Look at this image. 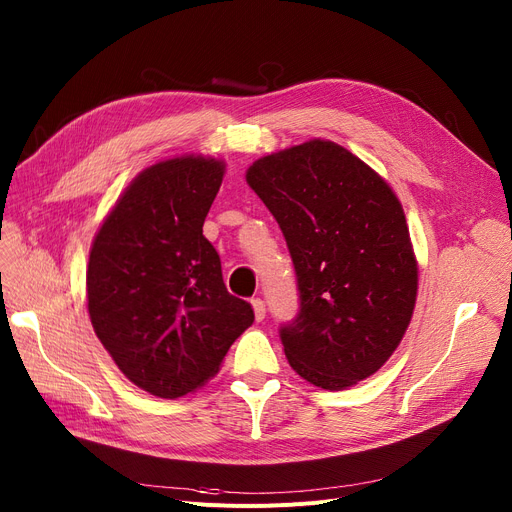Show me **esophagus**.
I'll list each match as a JSON object with an SVG mask.
<instances>
[{"label": "esophagus", "mask_w": 512, "mask_h": 512, "mask_svg": "<svg viewBox=\"0 0 512 512\" xmlns=\"http://www.w3.org/2000/svg\"><path fill=\"white\" fill-rule=\"evenodd\" d=\"M251 305H253V311H255V319L263 321L265 319V303L261 299H253Z\"/></svg>", "instance_id": "obj_1"}]
</instances>
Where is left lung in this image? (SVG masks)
Wrapping results in <instances>:
<instances>
[{
	"instance_id": "left-lung-1",
	"label": "left lung",
	"mask_w": 512,
	"mask_h": 512,
	"mask_svg": "<svg viewBox=\"0 0 512 512\" xmlns=\"http://www.w3.org/2000/svg\"><path fill=\"white\" fill-rule=\"evenodd\" d=\"M247 182L276 218L297 274L299 313L280 326L290 367L324 390L369 378L405 336L417 297L392 188L319 139L257 159Z\"/></svg>"
}]
</instances>
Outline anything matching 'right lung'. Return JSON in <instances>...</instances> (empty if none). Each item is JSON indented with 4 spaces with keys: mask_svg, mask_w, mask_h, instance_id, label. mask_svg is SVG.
Returning a JSON list of instances; mask_svg holds the SVG:
<instances>
[{
    "mask_svg": "<svg viewBox=\"0 0 512 512\" xmlns=\"http://www.w3.org/2000/svg\"><path fill=\"white\" fill-rule=\"evenodd\" d=\"M224 164L176 157L132 180L99 228L87 270L97 338L126 378L178 398L218 373L255 319L228 292L218 251L203 236Z\"/></svg>",
    "mask_w": 512,
    "mask_h": 512,
    "instance_id": "1",
    "label": "right lung"
}]
</instances>
